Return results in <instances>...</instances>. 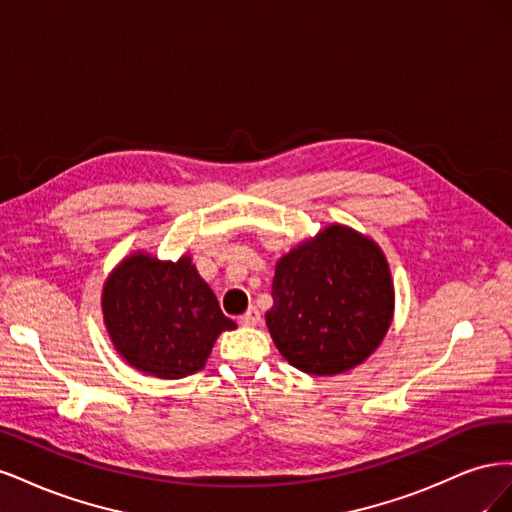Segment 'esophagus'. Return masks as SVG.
<instances>
[{
  "instance_id": "34e87169",
  "label": "esophagus",
  "mask_w": 512,
  "mask_h": 512,
  "mask_svg": "<svg viewBox=\"0 0 512 512\" xmlns=\"http://www.w3.org/2000/svg\"><path fill=\"white\" fill-rule=\"evenodd\" d=\"M243 327H256V324L260 322V312L256 307H250L247 309V312L241 316V320H239Z\"/></svg>"
}]
</instances>
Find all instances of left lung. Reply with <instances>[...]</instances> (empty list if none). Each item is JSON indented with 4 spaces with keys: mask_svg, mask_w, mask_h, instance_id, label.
I'll list each match as a JSON object with an SVG mask.
<instances>
[{
    "mask_svg": "<svg viewBox=\"0 0 512 512\" xmlns=\"http://www.w3.org/2000/svg\"><path fill=\"white\" fill-rule=\"evenodd\" d=\"M275 348L305 374L337 376L378 350L395 314L382 247L346 224H329L275 262Z\"/></svg>",
    "mask_w": 512,
    "mask_h": 512,
    "instance_id": "8db88e82",
    "label": "left lung"
}]
</instances>
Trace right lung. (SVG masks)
Instances as JSON below:
<instances>
[{
    "label": "right lung",
    "mask_w": 512,
    "mask_h": 512,
    "mask_svg": "<svg viewBox=\"0 0 512 512\" xmlns=\"http://www.w3.org/2000/svg\"><path fill=\"white\" fill-rule=\"evenodd\" d=\"M102 316L121 359L162 380L196 374L218 337L237 329L190 254L173 262L134 250L121 258L102 286Z\"/></svg>",
    "instance_id": "add662e5"
}]
</instances>
